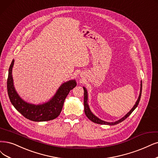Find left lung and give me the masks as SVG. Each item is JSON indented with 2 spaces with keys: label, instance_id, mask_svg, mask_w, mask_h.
I'll use <instances>...</instances> for the list:
<instances>
[{
  "label": "left lung",
  "instance_id": "1",
  "mask_svg": "<svg viewBox=\"0 0 158 158\" xmlns=\"http://www.w3.org/2000/svg\"><path fill=\"white\" fill-rule=\"evenodd\" d=\"M83 89H84V106H85V113L86 114V116H87V118H88L89 120H90L92 122H94V123H96V124H107V125H116L118 123H120V122L124 121L126 118H127L128 116H129L131 113L135 109V108L137 107L138 104L140 102V99H141V92H142V81H141V90H140V94H139V98L138 100L136 102V103L135 104V106H133V107L131 109L130 111L127 113L126 115H125L123 118L120 119L118 121H116L114 122H105V121H103L100 119H99L98 117H96V116L95 115H94L92 114V113L90 111V108L89 107V105L88 103H87V100H88V94H87V91L86 90V89L85 88V87H83Z\"/></svg>",
  "mask_w": 158,
  "mask_h": 158
}]
</instances>
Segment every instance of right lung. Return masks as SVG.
<instances>
[{
    "label": "right lung",
    "instance_id": "add662e5",
    "mask_svg": "<svg viewBox=\"0 0 158 158\" xmlns=\"http://www.w3.org/2000/svg\"><path fill=\"white\" fill-rule=\"evenodd\" d=\"M14 63L13 60L9 68L7 79L8 94L11 104L23 116L32 121L43 122L56 118L61 113L64 100L69 91L77 85L75 81L71 80L63 83L49 102L37 106L30 104L23 101L14 89L11 74Z\"/></svg>",
    "mask_w": 158,
    "mask_h": 158
}]
</instances>
